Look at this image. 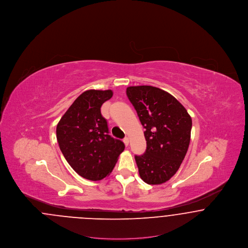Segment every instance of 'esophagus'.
<instances>
[{"label":"esophagus","mask_w":248,"mask_h":248,"mask_svg":"<svg viewBox=\"0 0 248 248\" xmlns=\"http://www.w3.org/2000/svg\"><path fill=\"white\" fill-rule=\"evenodd\" d=\"M124 145H125L126 147L129 145V140H128V138H124Z\"/></svg>","instance_id":"obj_1"}]
</instances>
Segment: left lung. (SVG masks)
<instances>
[{"label":"left lung","mask_w":248,"mask_h":248,"mask_svg":"<svg viewBox=\"0 0 248 248\" xmlns=\"http://www.w3.org/2000/svg\"><path fill=\"white\" fill-rule=\"evenodd\" d=\"M126 94L137 110L147 141L145 154L136 155L142 180L159 185L177 173L187 154L192 122L172 94L151 86H129Z\"/></svg>","instance_id":"left-lung-1"}]
</instances>
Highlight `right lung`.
I'll list each match as a JSON object with an SVG mask.
<instances>
[{
  "label": "right lung",
  "mask_w": 248,
  "mask_h": 248,
  "mask_svg": "<svg viewBox=\"0 0 248 248\" xmlns=\"http://www.w3.org/2000/svg\"><path fill=\"white\" fill-rule=\"evenodd\" d=\"M111 90H87L80 94L57 125L61 153L72 169L89 180H100L111 173L124 142L108 135L102 104L112 96Z\"/></svg>",
  "instance_id": "obj_1"
}]
</instances>
